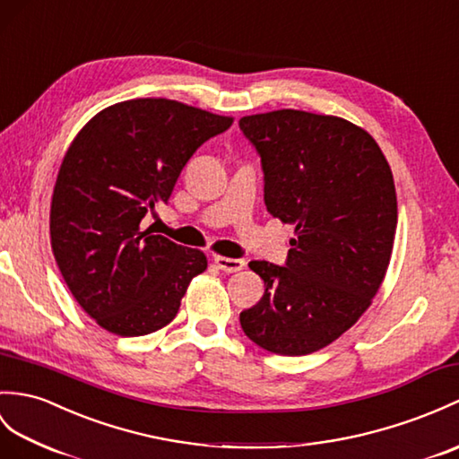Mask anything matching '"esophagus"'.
Wrapping results in <instances>:
<instances>
[{
	"mask_svg": "<svg viewBox=\"0 0 459 459\" xmlns=\"http://www.w3.org/2000/svg\"><path fill=\"white\" fill-rule=\"evenodd\" d=\"M212 262L217 264V268L227 272V273H234V272H240L244 268V260H238V258H227V255H215L212 258Z\"/></svg>",
	"mask_w": 459,
	"mask_h": 459,
	"instance_id": "34e87169",
	"label": "esophagus"
}]
</instances>
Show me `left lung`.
<instances>
[{
    "label": "left lung",
    "instance_id": "left-lung-1",
    "mask_svg": "<svg viewBox=\"0 0 459 459\" xmlns=\"http://www.w3.org/2000/svg\"><path fill=\"white\" fill-rule=\"evenodd\" d=\"M238 125L262 158L268 212L295 227L285 265L248 264L265 291L240 325L272 354H313L358 323L385 278L397 230L391 166L342 117L278 109Z\"/></svg>",
    "mask_w": 459,
    "mask_h": 459
}]
</instances>
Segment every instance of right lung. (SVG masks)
Listing matches in <instances>:
<instances>
[{"mask_svg": "<svg viewBox=\"0 0 459 459\" xmlns=\"http://www.w3.org/2000/svg\"><path fill=\"white\" fill-rule=\"evenodd\" d=\"M232 125L162 98L109 105L64 154L50 204V247L74 299L117 336H144L174 321L207 255L143 229L172 195L197 148Z\"/></svg>", "mask_w": 459, "mask_h": 459, "instance_id": "1", "label": "right lung"}]
</instances>
